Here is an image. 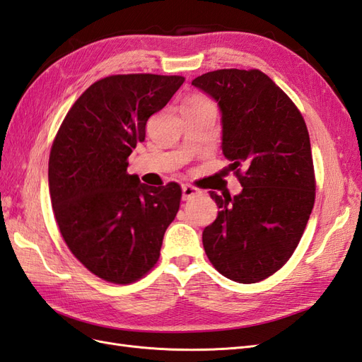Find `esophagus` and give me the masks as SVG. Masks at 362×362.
Listing matches in <instances>:
<instances>
[{
    "instance_id": "obj_1",
    "label": "esophagus",
    "mask_w": 362,
    "mask_h": 362,
    "mask_svg": "<svg viewBox=\"0 0 362 362\" xmlns=\"http://www.w3.org/2000/svg\"><path fill=\"white\" fill-rule=\"evenodd\" d=\"M200 191L196 187H191V185H183L182 187V199L183 200H189L191 197L197 196Z\"/></svg>"
}]
</instances>
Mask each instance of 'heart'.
<instances>
[{"label":"heart","mask_w":362,"mask_h":362,"mask_svg":"<svg viewBox=\"0 0 362 362\" xmlns=\"http://www.w3.org/2000/svg\"><path fill=\"white\" fill-rule=\"evenodd\" d=\"M205 102H208V100H205V99H202V98H194V99H191L187 105H196V104H205Z\"/></svg>","instance_id":"b5f03b06"}]
</instances>
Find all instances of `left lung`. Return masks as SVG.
Wrapping results in <instances>:
<instances>
[{
  "label": "left lung",
  "instance_id": "left-lung-1",
  "mask_svg": "<svg viewBox=\"0 0 362 362\" xmlns=\"http://www.w3.org/2000/svg\"><path fill=\"white\" fill-rule=\"evenodd\" d=\"M191 84L217 102L221 150L243 187L234 197L209 192L220 211L203 229V247L229 280L262 281L289 260L313 208L308 127L289 96L260 70H216Z\"/></svg>",
  "mask_w": 362,
  "mask_h": 362
}]
</instances>
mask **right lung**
Listing matches in <instances>:
<instances>
[{"label":"right lung","mask_w":362,"mask_h":362,"mask_svg":"<svg viewBox=\"0 0 362 362\" xmlns=\"http://www.w3.org/2000/svg\"><path fill=\"white\" fill-rule=\"evenodd\" d=\"M183 81L150 73L107 76L82 93L54 137V217L71 254L105 281L128 284L150 271L179 211L177 183L148 187L127 173V159L145 139L146 120Z\"/></svg>","instance_id":"obj_1"}]
</instances>
